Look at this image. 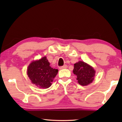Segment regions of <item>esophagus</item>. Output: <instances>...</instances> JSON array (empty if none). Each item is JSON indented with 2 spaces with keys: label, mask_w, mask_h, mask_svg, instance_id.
Returning a JSON list of instances; mask_svg holds the SVG:
<instances>
[{
  "label": "esophagus",
  "mask_w": 122,
  "mask_h": 122,
  "mask_svg": "<svg viewBox=\"0 0 122 122\" xmlns=\"http://www.w3.org/2000/svg\"><path fill=\"white\" fill-rule=\"evenodd\" d=\"M67 66L66 65H65L63 66H61V67H59V69H63L67 68Z\"/></svg>",
  "instance_id": "esophagus-1"
}]
</instances>
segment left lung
Instances as JSON below:
<instances>
[{"instance_id": "left-lung-1", "label": "left lung", "mask_w": 122, "mask_h": 122, "mask_svg": "<svg viewBox=\"0 0 122 122\" xmlns=\"http://www.w3.org/2000/svg\"><path fill=\"white\" fill-rule=\"evenodd\" d=\"M73 73L80 85L85 86L92 83L94 80L95 71L92 66L83 61L74 64Z\"/></svg>"}]
</instances>
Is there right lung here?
Here are the masks:
<instances>
[{
	"mask_svg": "<svg viewBox=\"0 0 122 122\" xmlns=\"http://www.w3.org/2000/svg\"><path fill=\"white\" fill-rule=\"evenodd\" d=\"M58 69H53L46 56L32 62L27 68V75L33 84L40 88L50 87Z\"/></svg>",
	"mask_w": 122,
	"mask_h": 122,
	"instance_id": "1",
	"label": "right lung"
}]
</instances>
